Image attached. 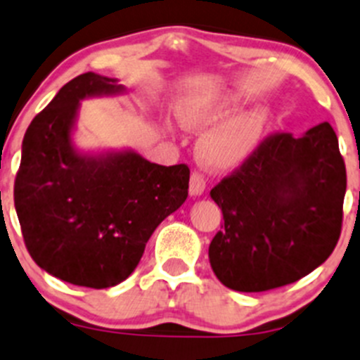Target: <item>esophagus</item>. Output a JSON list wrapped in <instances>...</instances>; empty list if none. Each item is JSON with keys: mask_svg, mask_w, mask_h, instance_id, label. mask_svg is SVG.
<instances>
[{"mask_svg": "<svg viewBox=\"0 0 360 360\" xmlns=\"http://www.w3.org/2000/svg\"><path fill=\"white\" fill-rule=\"evenodd\" d=\"M205 191V179L202 174L193 172L190 177V195L191 197H200Z\"/></svg>", "mask_w": 360, "mask_h": 360, "instance_id": "esophagus-1", "label": "esophagus"}]
</instances>
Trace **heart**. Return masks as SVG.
I'll return each instance as SVG.
<instances>
[{"label": "heart", "instance_id": "b5f03b06", "mask_svg": "<svg viewBox=\"0 0 360 360\" xmlns=\"http://www.w3.org/2000/svg\"><path fill=\"white\" fill-rule=\"evenodd\" d=\"M240 105L236 95H197L183 100L177 117L190 131H208L197 142V160L211 172H226L243 165L264 139L269 110L253 107L232 116Z\"/></svg>", "mask_w": 360, "mask_h": 360}]
</instances>
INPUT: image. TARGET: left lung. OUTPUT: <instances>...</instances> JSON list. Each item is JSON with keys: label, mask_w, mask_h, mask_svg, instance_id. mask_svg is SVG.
<instances>
[{"label": "left lung", "mask_w": 360, "mask_h": 360, "mask_svg": "<svg viewBox=\"0 0 360 360\" xmlns=\"http://www.w3.org/2000/svg\"><path fill=\"white\" fill-rule=\"evenodd\" d=\"M345 191L347 170L329 123L299 139H265L211 190L225 221L209 244L216 278L232 290L264 292L315 271L340 239Z\"/></svg>", "instance_id": "obj_1"}]
</instances>
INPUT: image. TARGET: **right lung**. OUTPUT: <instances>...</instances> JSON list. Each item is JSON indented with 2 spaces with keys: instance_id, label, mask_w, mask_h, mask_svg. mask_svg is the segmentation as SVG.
Returning a JSON list of instances; mask_svg holds the SVG:
<instances>
[{
  "instance_id": "right-lung-1",
  "label": "right lung",
  "mask_w": 360,
  "mask_h": 360,
  "mask_svg": "<svg viewBox=\"0 0 360 360\" xmlns=\"http://www.w3.org/2000/svg\"><path fill=\"white\" fill-rule=\"evenodd\" d=\"M117 79L87 72L31 121L13 186L27 251L52 276L87 288L127 280L156 226L188 197L190 169L151 163L134 149L82 151L80 102L117 96Z\"/></svg>"
}]
</instances>
